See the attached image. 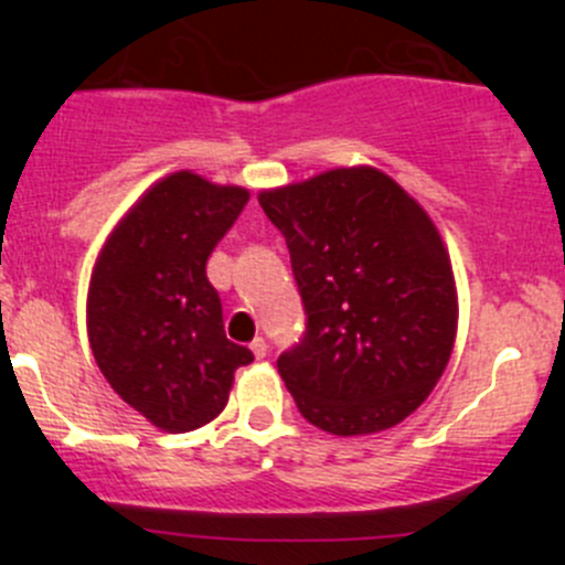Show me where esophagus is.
<instances>
[{"mask_svg": "<svg viewBox=\"0 0 565 565\" xmlns=\"http://www.w3.org/2000/svg\"><path fill=\"white\" fill-rule=\"evenodd\" d=\"M252 351H254V356H257V359L266 356V353H268V342H266V339H263V337L254 339V342H252Z\"/></svg>", "mask_w": 565, "mask_h": 565, "instance_id": "1", "label": "esophagus"}]
</instances>
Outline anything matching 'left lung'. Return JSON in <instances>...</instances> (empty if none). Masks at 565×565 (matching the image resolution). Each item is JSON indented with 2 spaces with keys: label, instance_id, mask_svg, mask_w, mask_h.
I'll return each mask as SVG.
<instances>
[{
  "label": "left lung",
  "instance_id": "8db88e82",
  "mask_svg": "<svg viewBox=\"0 0 565 565\" xmlns=\"http://www.w3.org/2000/svg\"><path fill=\"white\" fill-rule=\"evenodd\" d=\"M291 254L306 331L277 371L299 413L333 436L404 422L456 342L447 248L422 206L371 167L259 194Z\"/></svg>",
  "mask_w": 565,
  "mask_h": 565
}]
</instances>
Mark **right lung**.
<instances>
[{
  "mask_svg": "<svg viewBox=\"0 0 565 565\" xmlns=\"http://www.w3.org/2000/svg\"><path fill=\"white\" fill-rule=\"evenodd\" d=\"M248 203L246 189L174 172L129 209L93 271L89 348L104 379L143 418L189 433L226 407L254 353L223 331L206 259Z\"/></svg>",
  "mask_w": 565,
  "mask_h": 565,
  "instance_id": "right-lung-1",
  "label": "right lung"
}]
</instances>
